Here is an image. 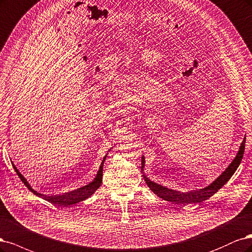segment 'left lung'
<instances>
[{
  "instance_id": "left-lung-1",
  "label": "left lung",
  "mask_w": 252,
  "mask_h": 252,
  "mask_svg": "<svg viewBox=\"0 0 252 252\" xmlns=\"http://www.w3.org/2000/svg\"><path fill=\"white\" fill-rule=\"evenodd\" d=\"M245 142H246V137H244V140H243V142L241 143V147L237 154V156H235V158L232 160V162L228 165V167H227L212 184H209L204 189L181 192V191L167 189V188H165V186H162L160 184L155 183L154 181H151L145 175H143V178H144L145 182H147L149 188L151 189V190L155 194H157L158 197H160L161 199H163L165 201L173 202V203H176V204H184V205L191 204V203H199L202 201H205L208 198L214 196V194L219 189H220L227 181L230 179L231 176L234 174L235 170H237V168L239 167L241 161H242L243 155H244ZM144 163H145L144 156H142V158H141L142 170H143Z\"/></svg>"
}]
</instances>
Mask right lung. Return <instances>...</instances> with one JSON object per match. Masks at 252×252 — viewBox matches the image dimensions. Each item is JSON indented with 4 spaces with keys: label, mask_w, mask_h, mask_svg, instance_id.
<instances>
[{
    "label": "right lung",
    "mask_w": 252,
    "mask_h": 252,
    "mask_svg": "<svg viewBox=\"0 0 252 252\" xmlns=\"http://www.w3.org/2000/svg\"><path fill=\"white\" fill-rule=\"evenodd\" d=\"M105 158H107V155H105V157L103 158L101 164L99 166L98 172H97L96 177L94 178V180L92 182H90L88 185L83 186V188H80L78 189L72 190V191H69V192H64L63 194H55V196H47V194L39 193L36 190H34L33 189L31 188L30 184L27 182L25 178H24V176L19 172L18 168L15 167V165L14 164H12V165L15 169V172H17L18 176L20 177V179L22 180V182L27 186V189L31 192H33L34 194H36L37 197L45 199L46 201L51 202L52 204L66 207V206H69V205H72V204H76V203H78V202H82V201L88 199L89 197H91L97 189H99V186L101 185V181H102V169H103V163L105 161Z\"/></svg>",
    "instance_id": "right-lung-1"
}]
</instances>
